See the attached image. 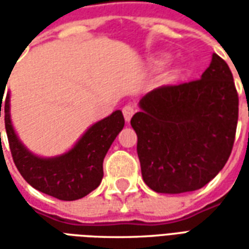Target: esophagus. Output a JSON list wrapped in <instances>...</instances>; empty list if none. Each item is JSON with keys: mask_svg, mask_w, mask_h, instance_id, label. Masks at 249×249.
I'll return each mask as SVG.
<instances>
[{"mask_svg": "<svg viewBox=\"0 0 249 249\" xmlns=\"http://www.w3.org/2000/svg\"><path fill=\"white\" fill-rule=\"evenodd\" d=\"M136 109L133 105H130V104H126L124 108H123V114H124V119L126 123H129L130 119H132V116L135 114Z\"/></svg>", "mask_w": 249, "mask_h": 249, "instance_id": "34e87169", "label": "esophagus"}]
</instances>
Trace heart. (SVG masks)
<instances>
[{
	"label": "heart",
	"instance_id": "obj_1",
	"mask_svg": "<svg viewBox=\"0 0 249 249\" xmlns=\"http://www.w3.org/2000/svg\"><path fill=\"white\" fill-rule=\"evenodd\" d=\"M164 62H165V58H160V60H157V65L159 66H161V65H164Z\"/></svg>",
	"mask_w": 249,
	"mask_h": 249
}]
</instances>
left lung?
Segmentation results:
<instances>
[{
	"label": "left lung",
	"mask_w": 249,
	"mask_h": 249,
	"mask_svg": "<svg viewBox=\"0 0 249 249\" xmlns=\"http://www.w3.org/2000/svg\"><path fill=\"white\" fill-rule=\"evenodd\" d=\"M130 125L137 135L142 178L159 193L203 188L230 157L239 96L227 62L217 54L200 80L146 93Z\"/></svg>",
	"instance_id": "left-lung-1"
}]
</instances>
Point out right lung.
Listing matches in <instances>:
<instances>
[{
	"label": "right lung",
	"instance_id": "1",
	"mask_svg": "<svg viewBox=\"0 0 249 249\" xmlns=\"http://www.w3.org/2000/svg\"><path fill=\"white\" fill-rule=\"evenodd\" d=\"M0 90V98H3ZM2 100L0 101V117ZM5 129L16 167L21 176L33 188L49 196L73 201L87 196L103 180V161L121 129L124 116L116 110L101 121L93 124L82 135L76 145L61 156L44 159L28 151L18 140L10 120V94L3 101ZM1 135V133H0Z\"/></svg>",
	"mask_w": 249,
	"mask_h": 249
}]
</instances>
